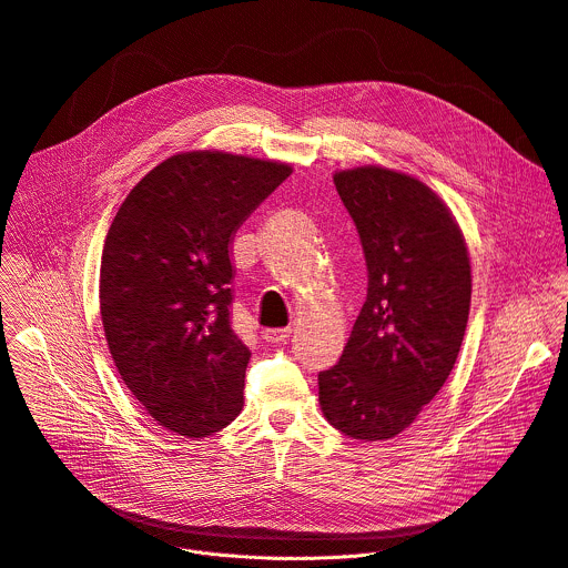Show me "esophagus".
I'll return each instance as SVG.
<instances>
[{"mask_svg": "<svg viewBox=\"0 0 568 568\" xmlns=\"http://www.w3.org/2000/svg\"><path fill=\"white\" fill-rule=\"evenodd\" d=\"M290 334H292L290 327H283V329H265V332H263V338L270 341V343H283V341L290 338Z\"/></svg>", "mask_w": 568, "mask_h": 568, "instance_id": "34e87169", "label": "esophagus"}]
</instances>
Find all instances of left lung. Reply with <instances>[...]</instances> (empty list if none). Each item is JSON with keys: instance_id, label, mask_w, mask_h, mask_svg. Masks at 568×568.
<instances>
[{"instance_id": "8db88e82", "label": "left lung", "mask_w": 568, "mask_h": 568, "mask_svg": "<svg viewBox=\"0 0 568 568\" xmlns=\"http://www.w3.org/2000/svg\"><path fill=\"white\" fill-rule=\"evenodd\" d=\"M367 265V296L341 361L318 374L325 419L352 439L404 433L446 384L470 310V258L448 205L408 173H334Z\"/></svg>"}]
</instances>
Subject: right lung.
I'll return each mask as SVG.
<instances>
[{"mask_svg": "<svg viewBox=\"0 0 568 568\" xmlns=\"http://www.w3.org/2000/svg\"><path fill=\"white\" fill-rule=\"evenodd\" d=\"M287 162L184 151L120 205L102 250L100 314L124 386L166 430L203 439L243 410L250 347L232 329L230 245Z\"/></svg>", "mask_w": 568, "mask_h": 568, "instance_id": "obj_1", "label": "right lung"}]
</instances>
